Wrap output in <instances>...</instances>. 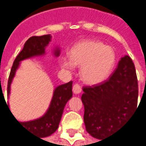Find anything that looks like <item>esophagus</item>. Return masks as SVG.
Listing matches in <instances>:
<instances>
[{
    "label": "esophagus",
    "mask_w": 146,
    "mask_h": 146,
    "mask_svg": "<svg viewBox=\"0 0 146 146\" xmlns=\"http://www.w3.org/2000/svg\"><path fill=\"white\" fill-rule=\"evenodd\" d=\"M73 93L76 94L81 93L82 92V87H81V86L79 84H78V83L74 84L73 86Z\"/></svg>",
    "instance_id": "1"
}]
</instances>
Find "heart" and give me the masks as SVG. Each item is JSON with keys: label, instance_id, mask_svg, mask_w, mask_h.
Wrapping results in <instances>:
<instances>
[{"label": "heart", "instance_id": "1", "mask_svg": "<svg viewBox=\"0 0 146 146\" xmlns=\"http://www.w3.org/2000/svg\"><path fill=\"white\" fill-rule=\"evenodd\" d=\"M115 63V53L113 48L95 40H83L76 43L69 51V57L60 60L61 67L67 71H73L76 65H81V78L89 85L104 82Z\"/></svg>", "mask_w": 146, "mask_h": 146}]
</instances>
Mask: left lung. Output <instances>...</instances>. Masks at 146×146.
<instances>
[{
    "mask_svg": "<svg viewBox=\"0 0 146 146\" xmlns=\"http://www.w3.org/2000/svg\"><path fill=\"white\" fill-rule=\"evenodd\" d=\"M83 91L86 131L98 140L115 133L137 108L138 84L132 59L124 56L108 80L84 86Z\"/></svg>",
    "mask_w": 146,
    "mask_h": 146,
    "instance_id": "obj_1",
    "label": "left lung"
}]
</instances>
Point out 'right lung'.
<instances>
[{
	"instance_id": "add662e5",
	"label": "right lung",
	"mask_w": 146,
	"mask_h": 146,
	"mask_svg": "<svg viewBox=\"0 0 146 146\" xmlns=\"http://www.w3.org/2000/svg\"><path fill=\"white\" fill-rule=\"evenodd\" d=\"M51 38L52 37L50 35H45L42 36H32L25 43L23 50L19 52L16 59L14 60L13 66L11 68V71L8 80V96L10 93V85L13 81V78L15 76L16 70L19 67L20 62L28 58L44 55L45 48L51 41ZM54 55L55 56H59L60 55L59 48H56L54 50ZM72 86H73V82H69L66 84L59 86L54 90L50 106L47 112L42 117L27 122H18L17 120L18 123H20L25 129L35 134L36 136H39L40 137H46L52 135L53 133L56 131V129L59 127V123L62 116L65 104L73 96Z\"/></svg>"
}]
</instances>
